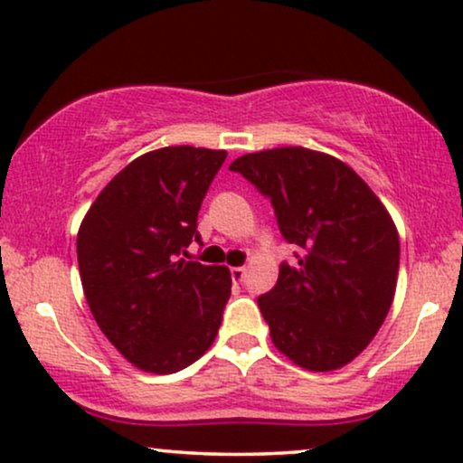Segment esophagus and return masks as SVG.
I'll return each instance as SVG.
<instances>
[{
	"instance_id": "esophagus-1",
	"label": "esophagus",
	"mask_w": 463,
	"mask_h": 463,
	"mask_svg": "<svg viewBox=\"0 0 463 463\" xmlns=\"http://www.w3.org/2000/svg\"><path fill=\"white\" fill-rule=\"evenodd\" d=\"M231 275H232V282H243L245 269L243 267H232L231 269Z\"/></svg>"
}]
</instances>
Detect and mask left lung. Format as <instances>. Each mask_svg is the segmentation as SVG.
<instances>
[{"label": "left lung", "mask_w": 463, "mask_h": 463, "mask_svg": "<svg viewBox=\"0 0 463 463\" xmlns=\"http://www.w3.org/2000/svg\"><path fill=\"white\" fill-rule=\"evenodd\" d=\"M231 171L271 198L297 265L259 297L271 342L309 372H331L376 335L400 271V235L370 185L348 164L306 147L237 157Z\"/></svg>", "instance_id": "8db88e82"}]
</instances>
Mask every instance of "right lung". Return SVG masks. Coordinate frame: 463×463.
<instances>
[{"mask_svg": "<svg viewBox=\"0 0 463 463\" xmlns=\"http://www.w3.org/2000/svg\"><path fill=\"white\" fill-rule=\"evenodd\" d=\"M226 151L162 147L98 194L76 237L85 299L109 342L151 373H175L213 344L231 271L184 260Z\"/></svg>", "mask_w": 463, "mask_h": 463, "instance_id": "add662e5", "label": "right lung"}]
</instances>
